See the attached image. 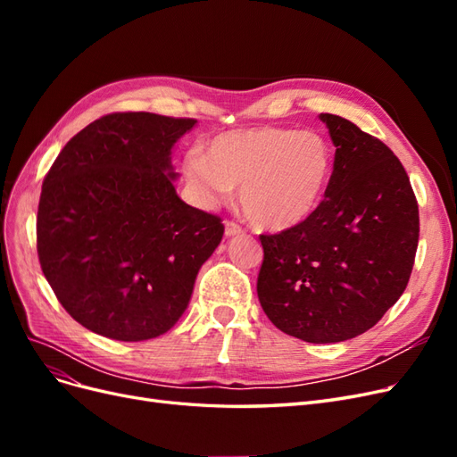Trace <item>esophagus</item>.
I'll return each mask as SVG.
<instances>
[{
	"label": "esophagus",
	"mask_w": 457,
	"mask_h": 457,
	"mask_svg": "<svg viewBox=\"0 0 457 457\" xmlns=\"http://www.w3.org/2000/svg\"><path fill=\"white\" fill-rule=\"evenodd\" d=\"M225 234L230 238V237H240V234H244V228L240 225L234 223V220H227L225 223Z\"/></svg>",
	"instance_id": "1"
}]
</instances>
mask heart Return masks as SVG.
Returning <instances> with one entry per match:
<instances>
[{
    "mask_svg": "<svg viewBox=\"0 0 457 457\" xmlns=\"http://www.w3.org/2000/svg\"><path fill=\"white\" fill-rule=\"evenodd\" d=\"M334 171V152L318 131L252 128L220 133L185 160L187 183L205 205L240 187V204L253 225L284 230L320 207Z\"/></svg>",
    "mask_w": 457,
    "mask_h": 457,
    "instance_id": "obj_1",
    "label": "heart"
}]
</instances>
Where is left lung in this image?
Returning <instances> with one entry per match:
<instances>
[{"instance_id":"left-lung-1","label":"left lung","mask_w":457,"mask_h":457,"mask_svg":"<svg viewBox=\"0 0 457 457\" xmlns=\"http://www.w3.org/2000/svg\"><path fill=\"white\" fill-rule=\"evenodd\" d=\"M336 146L320 207L261 234L257 295L269 320L307 343H339L376 326L408 286L420 210L393 150L353 121L320 114Z\"/></svg>"}]
</instances>
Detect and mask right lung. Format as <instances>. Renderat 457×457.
Listing matches in <instances>:
<instances>
[{"label":"right lung","instance_id":"obj_1","mask_svg":"<svg viewBox=\"0 0 457 457\" xmlns=\"http://www.w3.org/2000/svg\"><path fill=\"white\" fill-rule=\"evenodd\" d=\"M192 118L116 112L74 135L37 207V257L76 322L116 341L171 329L225 227L177 196L171 150Z\"/></svg>","mask_w":457,"mask_h":457}]
</instances>
